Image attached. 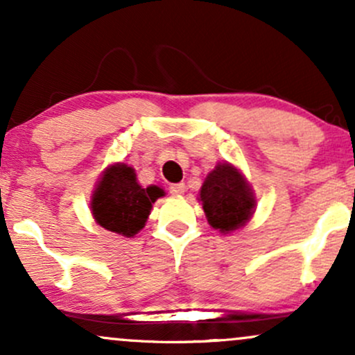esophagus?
I'll list each match as a JSON object with an SVG mask.
<instances>
[{
  "label": "esophagus",
  "instance_id": "obj_1",
  "mask_svg": "<svg viewBox=\"0 0 355 355\" xmlns=\"http://www.w3.org/2000/svg\"><path fill=\"white\" fill-rule=\"evenodd\" d=\"M187 187L185 183H173V185H170V193L172 195H183L185 193Z\"/></svg>",
  "mask_w": 355,
  "mask_h": 355
}]
</instances>
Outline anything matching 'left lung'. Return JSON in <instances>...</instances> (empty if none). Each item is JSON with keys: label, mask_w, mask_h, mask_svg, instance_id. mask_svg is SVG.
<instances>
[{"label": "left lung", "mask_w": 355, "mask_h": 355, "mask_svg": "<svg viewBox=\"0 0 355 355\" xmlns=\"http://www.w3.org/2000/svg\"><path fill=\"white\" fill-rule=\"evenodd\" d=\"M200 200L209 223L222 234L242 227L255 207L254 193L245 178L229 164L218 165L209 173L202 185Z\"/></svg>", "instance_id": "8db88e82"}]
</instances>
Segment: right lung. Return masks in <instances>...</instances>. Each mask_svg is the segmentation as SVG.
<instances>
[{
	"label": "right lung",
	"instance_id": "obj_1",
	"mask_svg": "<svg viewBox=\"0 0 355 355\" xmlns=\"http://www.w3.org/2000/svg\"><path fill=\"white\" fill-rule=\"evenodd\" d=\"M164 195L158 187L141 189L132 166H110L93 193V217L103 229L133 237L144 229L152 203Z\"/></svg>",
	"mask_w": 355,
	"mask_h": 355
}]
</instances>
